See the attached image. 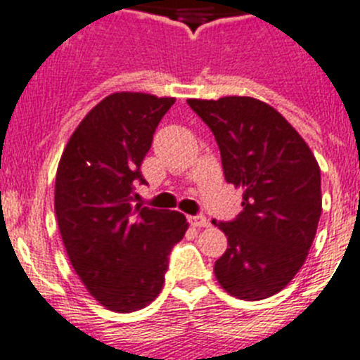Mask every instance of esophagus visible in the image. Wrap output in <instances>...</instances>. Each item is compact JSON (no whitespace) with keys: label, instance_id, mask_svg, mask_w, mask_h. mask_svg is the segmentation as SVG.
Returning a JSON list of instances; mask_svg holds the SVG:
<instances>
[{"label":"esophagus","instance_id":"34e87169","mask_svg":"<svg viewBox=\"0 0 360 360\" xmlns=\"http://www.w3.org/2000/svg\"><path fill=\"white\" fill-rule=\"evenodd\" d=\"M188 221H190V226H193V227H207V220H206V217H202V214L188 217Z\"/></svg>","mask_w":360,"mask_h":360}]
</instances>
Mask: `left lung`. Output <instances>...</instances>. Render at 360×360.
Wrapping results in <instances>:
<instances>
[{"mask_svg":"<svg viewBox=\"0 0 360 360\" xmlns=\"http://www.w3.org/2000/svg\"><path fill=\"white\" fill-rule=\"evenodd\" d=\"M188 104L213 131L226 181L243 191L236 220H213L229 241L214 277L240 300H263L284 290L307 259L321 214L318 161L263 101L227 96Z\"/></svg>","mask_w":360,"mask_h":360,"instance_id":"obj_1","label":"left lung"}]
</instances>
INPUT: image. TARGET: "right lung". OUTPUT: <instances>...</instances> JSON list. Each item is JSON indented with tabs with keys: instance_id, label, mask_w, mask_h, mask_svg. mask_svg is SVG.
Returning <instances> with one entry per match:
<instances>
[{
	"instance_id": "1",
	"label": "right lung",
	"mask_w": 360,
	"mask_h": 360,
	"mask_svg": "<svg viewBox=\"0 0 360 360\" xmlns=\"http://www.w3.org/2000/svg\"><path fill=\"white\" fill-rule=\"evenodd\" d=\"M174 97L115 92L70 134L60 158L55 211L70 264L110 311L133 312L160 295L170 248L188 221L179 211L133 207L140 165Z\"/></svg>"
}]
</instances>
